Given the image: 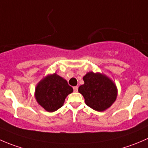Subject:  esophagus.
Masks as SVG:
<instances>
[{"label": "esophagus", "mask_w": 148, "mask_h": 148, "mask_svg": "<svg viewBox=\"0 0 148 148\" xmlns=\"http://www.w3.org/2000/svg\"><path fill=\"white\" fill-rule=\"evenodd\" d=\"M73 89H74V92H77V91H78V86H74V87H73Z\"/></svg>", "instance_id": "obj_1"}]
</instances>
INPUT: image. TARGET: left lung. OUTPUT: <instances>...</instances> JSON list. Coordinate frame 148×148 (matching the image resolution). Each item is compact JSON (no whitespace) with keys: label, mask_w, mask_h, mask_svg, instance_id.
<instances>
[{"label":"left lung","mask_w":148,"mask_h":148,"mask_svg":"<svg viewBox=\"0 0 148 148\" xmlns=\"http://www.w3.org/2000/svg\"><path fill=\"white\" fill-rule=\"evenodd\" d=\"M83 79L84 84L79 87V92L83 95L85 103L89 107L102 112L115 101L117 88L108 77L91 71L83 77Z\"/></svg>","instance_id":"obj_1"}]
</instances>
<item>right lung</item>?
<instances>
[{
	"label": "right lung",
	"instance_id": "right-lung-1",
	"mask_svg": "<svg viewBox=\"0 0 148 148\" xmlns=\"http://www.w3.org/2000/svg\"><path fill=\"white\" fill-rule=\"evenodd\" d=\"M73 89L62 77L56 74L48 76L38 84L36 99L48 112H54L62 107L65 98Z\"/></svg>",
	"mask_w": 148,
	"mask_h": 148
}]
</instances>
